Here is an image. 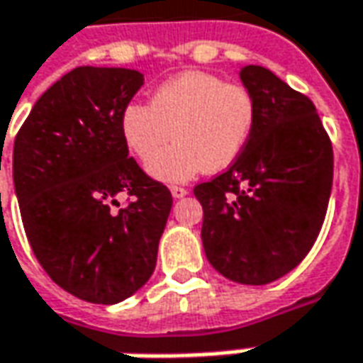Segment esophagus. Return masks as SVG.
Returning <instances> with one entry per match:
<instances>
[{"instance_id": "1", "label": "esophagus", "mask_w": 363, "mask_h": 363, "mask_svg": "<svg viewBox=\"0 0 363 363\" xmlns=\"http://www.w3.org/2000/svg\"><path fill=\"white\" fill-rule=\"evenodd\" d=\"M169 191H172V196L176 199L184 198V196H187V189L186 187H179V186H172L169 187Z\"/></svg>"}]
</instances>
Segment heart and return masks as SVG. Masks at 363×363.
<instances>
[{
  "mask_svg": "<svg viewBox=\"0 0 363 363\" xmlns=\"http://www.w3.org/2000/svg\"><path fill=\"white\" fill-rule=\"evenodd\" d=\"M254 118L247 87L189 69L157 85L147 106H125L119 113V135L135 160L150 162L147 172L155 179L179 184L206 169L221 172L232 165L250 140ZM169 137L177 142L160 154Z\"/></svg>",
  "mask_w": 363,
  "mask_h": 363,
  "instance_id": "1",
  "label": "heart"
}]
</instances>
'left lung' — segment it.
I'll return each mask as SVG.
<instances>
[{
    "label": "left lung",
    "instance_id": "1",
    "mask_svg": "<svg viewBox=\"0 0 363 363\" xmlns=\"http://www.w3.org/2000/svg\"><path fill=\"white\" fill-rule=\"evenodd\" d=\"M240 77L255 106L250 140L228 172L194 194L208 262L232 281L264 286L312 250L332 194L334 152L310 97L262 65H245Z\"/></svg>",
    "mask_w": 363,
    "mask_h": 363
}]
</instances>
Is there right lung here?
Listing matches in <instances>:
<instances>
[{
	"mask_svg": "<svg viewBox=\"0 0 363 363\" xmlns=\"http://www.w3.org/2000/svg\"><path fill=\"white\" fill-rule=\"evenodd\" d=\"M142 85L135 69L75 67L35 101L13 143L29 245L60 288L91 303H118L150 279L174 203L119 135ZM119 193L130 203L111 212Z\"/></svg>",
	"mask_w": 363,
	"mask_h": 363,
	"instance_id": "add662e5",
	"label": "right lung"
}]
</instances>
